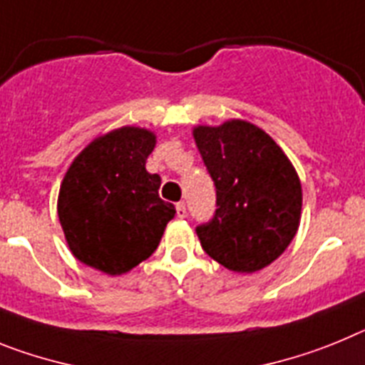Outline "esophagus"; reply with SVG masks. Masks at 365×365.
<instances>
[{
	"instance_id": "34e87169",
	"label": "esophagus",
	"mask_w": 365,
	"mask_h": 365,
	"mask_svg": "<svg viewBox=\"0 0 365 365\" xmlns=\"http://www.w3.org/2000/svg\"><path fill=\"white\" fill-rule=\"evenodd\" d=\"M176 217L178 218H185L187 217V207L183 202H180V204H176Z\"/></svg>"
}]
</instances>
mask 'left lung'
I'll list each match as a JSON object with an SVG mask.
<instances>
[{"instance_id":"left-lung-1","label":"left lung","mask_w":365,"mask_h":365,"mask_svg":"<svg viewBox=\"0 0 365 365\" xmlns=\"http://www.w3.org/2000/svg\"><path fill=\"white\" fill-rule=\"evenodd\" d=\"M192 138L217 187L213 220L196 227L202 248L231 272L262 270L299 227L303 192L292 161L264 130L242 119L198 125Z\"/></svg>"}]
</instances>
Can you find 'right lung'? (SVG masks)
<instances>
[{
    "label": "right lung",
    "instance_id": "add662e5",
    "mask_svg": "<svg viewBox=\"0 0 365 365\" xmlns=\"http://www.w3.org/2000/svg\"><path fill=\"white\" fill-rule=\"evenodd\" d=\"M154 147V132L121 126L69 165L56 209L69 250L86 266L121 275L156 252L176 209L158 195L160 176L145 169Z\"/></svg>",
    "mask_w": 365,
    "mask_h": 365
}]
</instances>
